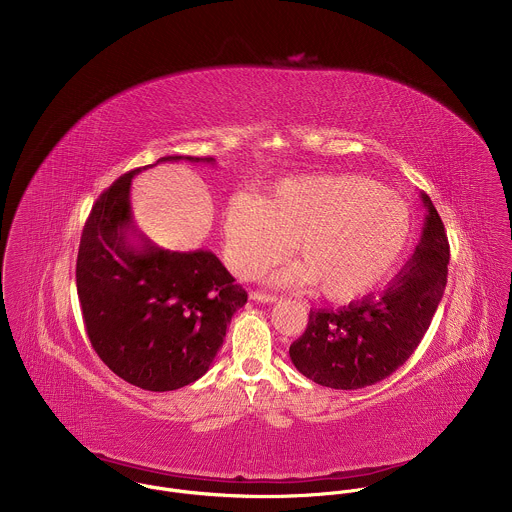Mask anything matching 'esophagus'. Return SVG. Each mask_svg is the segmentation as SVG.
I'll return each mask as SVG.
<instances>
[{
	"mask_svg": "<svg viewBox=\"0 0 512 512\" xmlns=\"http://www.w3.org/2000/svg\"><path fill=\"white\" fill-rule=\"evenodd\" d=\"M250 299L258 301V303H276L278 297L274 293L266 292H250Z\"/></svg>",
	"mask_w": 512,
	"mask_h": 512,
	"instance_id": "obj_1",
	"label": "esophagus"
}]
</instances>
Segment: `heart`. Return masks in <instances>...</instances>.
Instances as JSON below:
<instances>
[{
    "label": "heart",
    "instance_id": "heart-1",
    "mask_svg": "<svg viewBox=\"0 0 512 512\" xmlns=\"http://www.w3.org/2000/svg\"><path fill=\"white\" fill-rule=\"evenodd\" d=\"M232 268L254 276L276 264L292 242L299 258L282 284H317L331 301H353L376 290L400 260L410 220L382 185L357 175H309L278 183L254 201L234 195L224 209Z\"/></svg>",
    "mask_w": 512,
    "mask_h": 512
}]
</instances>
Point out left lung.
Masks as SVG:
<instances>
[{
	"instance_id": "1",
	"label": "left lung",
	"mask_w": 512,
	"mask_h": 512,
	"mask_svg": "<svg viewBox=\"0 0 512 512\" xmlns=\"http://www.w3.org/2000/svg\"><path fill=\"white\" fill-rule=\"evenodd\" d=\"M426 220L414 256L390 288L339 311H309L305 333L290 347L309 380L335 390L380 382L404 365L426 335L447 282L449 242L438 211L420 193Z\"/></svg>"
}]
</instances>
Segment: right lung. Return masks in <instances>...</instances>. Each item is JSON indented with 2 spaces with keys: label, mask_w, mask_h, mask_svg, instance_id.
<instances>
[{
  "label": "right lung",
  "mask_w": 512,
  "mask_h": 512,
  "mask_svg": "<svg viewBox=\"0 0 512 512\" xmlns=\"http://www.w3.org/2000/svg\"><path fill=\"white\" fill-rule=\"evenodd\" d=\"M215 163L165 155L157 163ZM146 165L122 175L86 219L76 290L96 355L126 382L167 392L213 365L232 315L248 295L209 250L173 252L151 242L130 207V185Z\"/></svg>",
  "instance_id": "add662e5"
}]
</instances>
